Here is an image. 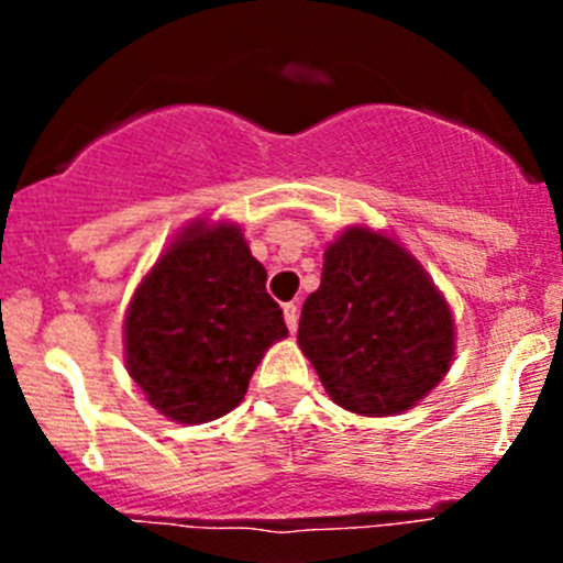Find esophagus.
<instances>
[{"mask_svg":"<svg viewBox=\"0 0 563 563\" xmlns=\"http://www.w3.org/2000/svg\"><path fill=\"white\" fill-rule=\"evenodd\" d=\"M283 318H286V327H288V332H297V327H299V305L297 302H286L283 305Z\"/></svg>","mask_w":563,"mask_h":563,"instance_id":"obj_1","label":"esophagus"}]
</instances>
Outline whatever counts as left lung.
Returning <instances> with one entry per match:
<instances>
[{"label": "left lung", "instance_id": "8db88e82", "mask_svg": "<svg viewBox=\"0 0 563 563\" xmlns=\"http://www.w3.org/2000/svg\"><path fill=\"white\" fill-rule=\"evenodd\" d=\"M297 340L338 406L389 417L446 376L455 323L408 250L354 225L323 253L321 286L305 299Z\"/></svg>", "mask_w": 563, "mask_h": 563}]
</instances>
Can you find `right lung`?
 <instances>
[{
	"label": "right lung",
	"instance_id": "obj_1",
	"mask_svg": "<svg viewBox=\"0 0 563 563\" xmlns=\"http://www.w3.org/2000/svg\"><path fill=\"white\" fill-rule=\"evenodd\" d=\"M286 334L242 231L203 220L157 258L124 318L130 376L152 408L181 424L240 406L264 351Z\"/></svg>",
	"mask_w": 563,
	"mask_h": 563
}]
</instances>
